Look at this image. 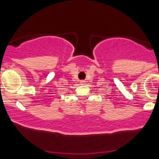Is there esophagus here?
Segmentation results:
<instances>
[{"label":"esophagus","instance_id":"1","mask_svg":"<svg viewBox=\"0 0 159 159\" xmlns=\"http://www.w3.org/2000/svg\"><path fill=\"white\" fill-rule=\"evenodd\" d=\"M81 84H85V81H81Z\"/></svg>","mask_w":159,"mask_h":159}]
</instances>
